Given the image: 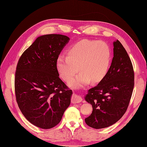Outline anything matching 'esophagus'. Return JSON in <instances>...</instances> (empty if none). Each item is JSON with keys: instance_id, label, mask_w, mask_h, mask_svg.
<instances>
[{"instance_id": "esophagus-1", "label": "esophagus", "mask_w": 147, "mask_h": 147, "mask_svg": "<svg viewBox=\"0 0 147 147\" xmlns=\"http://www.w3.org/2000/svg\"><path fill=\"white\" fill-rule=\"evenodd\" d=\"M82 97L76 94H74L72 97V99H71V102H72V104L79 103V102H82Z\"/></svg>"}]
</instances>
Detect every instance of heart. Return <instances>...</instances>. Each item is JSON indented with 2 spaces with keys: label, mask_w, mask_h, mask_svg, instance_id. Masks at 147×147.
Returning <instances> with one entry per match:
<instances>
[{
  "label": "heart",
  "mask_w": 147,
  "mask_h": 147,
  "mask_svg": "<svg viewBox=\"0 0 147 147\" xmlns=\"http://www.w3.org/2000/svg\"><path fill=\"white\" fill-rule=\"evenodd\" d=\"M111 58L110 48L105 42L84 39L71 47L67 56L57 57L56 67L65 82L70 81L80 70L81 72L69 83L70 86L77 88L91 80L100 82L108 72Z\"/></svg>",
  "instance_id": "obj_1"
}]
</instances>
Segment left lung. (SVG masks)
Wrapping results in <instances>:
<instances>
[{"label": "left lung", "instance_id": "left-lung-1", "mask_svg": "<svg viewBox=\"0 0 147 147\" xmlns=\"http://www.w3.org/2000/svg\"><path fill=\"white\" fill-rule=\"evenodd\" d=\"M113 46V57L107 74L97 86L88 90L85 97L92 107L85 123L94 129L107 127L123 116L134 89V72L130 57L118 40Z\"/></svg>", "mask_w": 147, "mask_h": 147}]
</instances>
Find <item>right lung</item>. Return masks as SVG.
I'll list each match as a JSON object with an SVG mask.
<instances>
[{
	"label": "right lung",
	"instance_id": "right-lung-1",
	"mask_svg": "<svg viewBox=\"0 0 147 147\" xmlns=\"http://www.w3.org/2000/svg\"><path fill=\"white\" fill-rule=\"evenodd\" d=\"M69 38L61 34L38 37L20 57L15 77L16 100L35 126H56L70 104L72 91L61 80L56 60Z\"/></svg>",
	"mask_w": 147,
	"mask_h": 147
}]
</instances>
